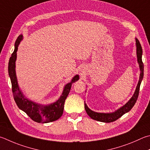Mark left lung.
Masks as SVG:
<instances>
[{
	"label": "left lung",
	"mask_w": 150,
	"mask_h": 150,
	"mask_svg": "<svg viewBox=\"0 0 150 150\" xmlns=\"http://www.w3.org/2000/svg\"><path fill=\"white\" fill-rule=\"evenodd\" d=\"M136 40V47H137V61L138 65H139L140 68V77H139V81H138V84L137 86V88L134 91V94L132 95L129 101H128L125 105H123L121 107L119 108L117 110H115L113 112L110 113H99L96 112L91 110L87 105L86 103L84 102V109H85L86 112L88 114V115L90 117L92 118L94 120H96L98 121L103 122H111L116 121L117 119L120 118L122 115H123L127 112L131 110L134 105L135 103L137 102V100L138 99V94H139V90L140 84L142 83V81L144 77V64L142 60V48L141 45L137 38L135 39Z\"/></svg>",
	"instance_id": "left-lung-1"
}]
</instances>
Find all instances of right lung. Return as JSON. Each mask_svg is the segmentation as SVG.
Listing matches in <instances>:
<instances>
[{
	"instance_id": "right-lung-1",
	"label": "right lung",
	"mask_w": 150,
	"mask_h": 150,
	"mask_svg": "<svg viewBox=\"0 0 150 150\" xmlns=\"http://www.w3.org/2000/svg\"><path fill=\"white\" fill-rule=\"evenodd\" d=\"M22 39L23 35H19L15 42L14 50L10 57L8 63V74L12 83L13 98L18 107L24 111L33 121L39 123H48L58 120L63 114L65 100L69 93L72 84L79 79V75H75L71 81L64 86L62 94L56 102L45 105L28 99L20 88L16 73L17 51L18 46Z\"/></svg>"
}]
</instances>
